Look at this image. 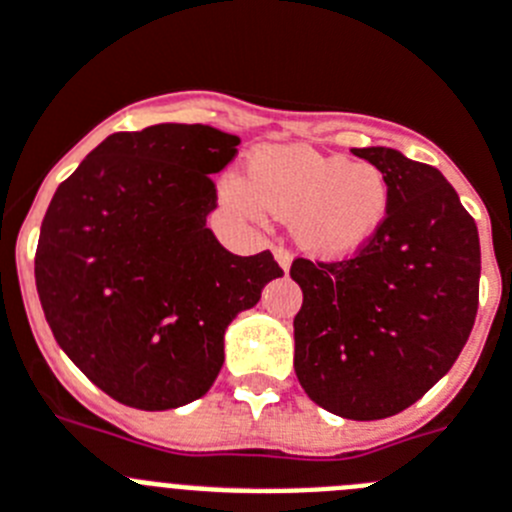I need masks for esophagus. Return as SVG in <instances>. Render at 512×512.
<instances>
[{
  "instance_id": "esophagus-1",
  "label": "esophagus",
  "mask_w": 512,
  "mask_h": 512,
  "mask_svg": "<svg viewBox=\"0 0 512 512\" xmlns=\"http://www.w3.org/2000/svg\"><path fill=\"white\" fill-rule=\"evenodd\" d=\"M274 259L284 271H289V266H292V253H289L284 246H274Z\"/></svg>"
}]
</instances>
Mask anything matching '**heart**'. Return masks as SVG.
<instances>
[{"label": "heart", "instance_id": "heart-1", "mask_svg": "<svg viewBox=\"0 0 512 512\" xmlns=\"http://www.w3.org/2000/svg\"><path fill=\"white\" fill-rule=\"evenodd\" d=\"M223 195L253 220L264 218V210L292 218L299 246L327 259L368 246L391 205L388 180L375 164L307 144L259 149L248 162V180L225 177Z\"/></svg>", "mask_w": 512, "mask_h": 512}]
</instances>
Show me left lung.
<instances>
[{"mask_svg": "<svg viewBox=\"0 0 512 512\" xmlns=\"http://www.w3.org/2000/svg\"><path fill=\"white\" fill-rule=\"evenodd\" d=\"M386 175V223L355 259H297L294 370L304 393L353 421L396 416L449 373L480 297V236L437 167L353 149Z\"/></svg>", "mask_w": 512, "mask_h": 512, "instance_id": "obj_1", "label": "left lung"}]
</instances>
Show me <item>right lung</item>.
<instances>
[{
	"instance_id": "add662e5",
	"label": "right lung",
	"mask_w": 512,
	"mask_h": 512,
	"mask_svg": "<svg viewBox=\"0 0 512 512\" xmlns=\"http://www.w3.org/2000/svg\"><path fill=\"white\" fill-rule=\"evenodd\" d=\"M241 139L154 124L103 139L55 190L35 284L60 350L124 406L180 409L223 368L225 330L284 271L213 236V175Z\"/></svg>"
}]
</instances>
